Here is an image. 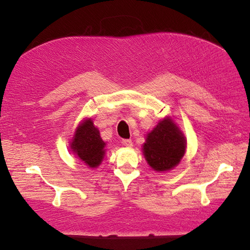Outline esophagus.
<instances>
[{"label":"esophagus","mask_w":250,"mask_h":250,"mask_svg":"<svg viewBox=\"0 0 250 250\" xmlns=\"http://www.w3.org/2000/svg\"><path fill=\"white\" fill-rule=\"evenodd\" d=\"M123 145L125 146L126 148H131V146H133L131 139H123Z\"/></svg>","instance_id":"obj_1"}]
</instances>
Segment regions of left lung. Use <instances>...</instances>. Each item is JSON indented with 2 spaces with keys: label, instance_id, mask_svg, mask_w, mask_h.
<instances>
[{
  "label": "left lung",
  "instance_id": "left-lung-1",
  "mask_svg": "<svg viewBox=\"0 0 250 250\" xmlns=\"http://www.w3.org/2000/svg\"><path fill=\"white\" fill-rule=\"evenodd\" d=\"M187 140L175 121L167 116L146 135L143 154L150 167L157 172L172 170L186 153Z\"/></svg>",
  "mask_w": 250,
  "mask_h": 250
}]
</instances>
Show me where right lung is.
Returning a JSON list of instances; mask_svg holds the SVG:
<instances>
[{"label":"right lung","instance_id":"1","mask_svg":"<svg viewBox=\"0 0 250 250\" xmlns=\"http://www.w3.org/2000/svg\"><path fill=\"white\" fill-rule=\"evenodd\" d=\"M105 145L92 118H84L76 127L69 146L88 168H97L104 158Z\"/></svg>","mask_w":250,"mask_h":250}]
</instances>
